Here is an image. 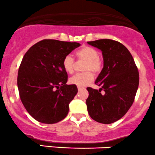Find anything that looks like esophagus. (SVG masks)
<instances>
[{"label":"esophagus","mask_w":155,"mask_h":155,"mask_svg":"<svg viewBox=\"0 0 155 155\" xmlns=\"http://www.w3.org/2000/svg\"><path fill=\"white\" fill-rule=\"evenodd\" d=\"M82 89H84V88H83V87L78 86V90H79V91H80V90H82Z\"/></svg>","instance_id":"34e87169"}]
</instances>
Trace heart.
<instances>
[{
  "label": "heart",
  "instance_id": "heart-1",
  "mask_svg": "<svg viewBox=\"0 0 155 155\" xmlns=\"http://www.w3.org/2000/svg\"><path fill=\"white\" fill-rule=\"evenodd\" d=\"M98 51L94 48L89 46H84L76 52V56L78 59L85 61L84 65V70L88 71L77 73L70 79V83L77 86L83 87L89 84L93 80L92 73H97L101 71L102 67V62L98 58ZM63 68L67 73H73L74 71V60L70 55H67L63 60Z\"/></svg>",
  "mask_w": 155,
  "mask_h": 155
}]
</instances>
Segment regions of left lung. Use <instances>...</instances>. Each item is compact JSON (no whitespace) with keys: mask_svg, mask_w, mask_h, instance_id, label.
Instances as JSON below:
<instances>
[{"mask_svg":"<svg viewBox=\"0 0 155 155\" xmlns=\"http://www.w3.org/2000/svg\"><path fill=\"white\" fill-rule=\"evenodd\" d=\"M87 43L101 51L104 60L103 69L94 82L101 88H87V110L94 120L112 124L122 118L134 101L139 83L138 69L130 52L121 43L110 39Z\"/></svg>","mask_w":155,"mask_h":155,"instance_id":"1","label":"left lung"}]
</instances>
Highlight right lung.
<instances>
[{
	"instance_id": "obj_1",
	"label": "right lung",
	"mask_w": 155,
	"mask_h": 155,
	"mask_svg": "<svg viewBox=\"0 0 155 155\" xmlns=\"http://www.w3.org/2000/svg\"><path fill=\"white\" fill-rule=\"evenodd\" d=\"M79 46L77 42L45 39L24 55L18 71V89L26 110L38 122L56 124L68 114L78 89L76 85H67L62 63Z\"/></svg>"
}]
</instances>
